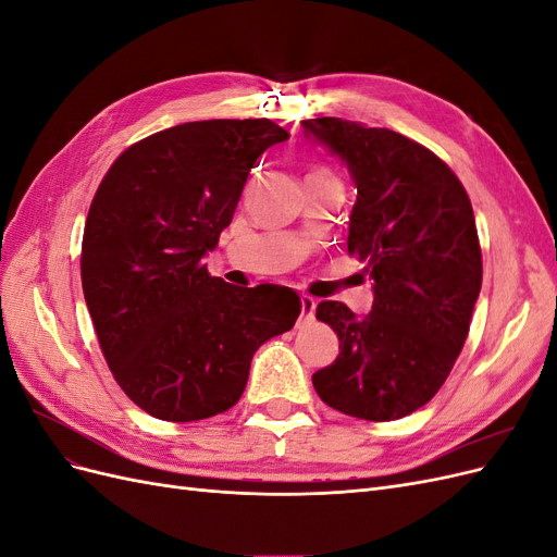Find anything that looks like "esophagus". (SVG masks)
<instances>
[{
	"label": "esophagus",
	"mask_w": 557,
	"mask_h": 557,
	"mask_svg": "<svg viewBox=\"0 0 557 557\" xmlns=\"http://www.w3.org/2000/svg\"><path fill=\"white\" fill-rule=\"evenodd\" d=\"M299 305H301V318H299V325H309L313 323L315 318V299L309 295H301L299 297Z\"/></svg>",
	"instance_id": "1"
}]
</instances>
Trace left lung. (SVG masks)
I'll return each instance as SVG.
<instances>
[{"mask_svg": "<svg viewBox=\"0 0 557 557\" xmlns=\"http://www.w3.org/2000/svg\"><path fill=\"white\" fill-rule=\"evenodd\" d=\"M301 127L348 166L358 188L348 252L374 281L364 318L342 301L318 305L339 356L313 387L346 416L404 418L436 395L469 334L483 278L471 201L450 166L404 134L342 117Z\"/></svg>", "mask_w": 557, "mask_h": 557, "instance_id": "1", "label": "left lung"}]
</instances>
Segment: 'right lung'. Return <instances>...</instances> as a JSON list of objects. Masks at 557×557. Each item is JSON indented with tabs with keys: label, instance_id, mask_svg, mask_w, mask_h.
Here are the masks:
<instances>
[{
	"label": "right lung",
	"instance_id": "1",
	"mask_svg": "<svg viewBox=\"0 0 557 557\" xmlns=\"http://www.w3.org/2000/svg\"><path fill=\"white\" fill-rule=\"evenodd\" d=\"M288 137L267 117L183 123L129 146L99 183L83 232V295L113 379L153 418L227 411L256 350L295 325L290 288H237L205 264L252 164Z\"/></svg>",
	"mask_w": 557,
	"mask_h": 557
}]
</instances>
